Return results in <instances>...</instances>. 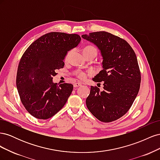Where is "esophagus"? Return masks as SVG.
<instances>
[{"label": "esophagus", "mask_w": 160, "mask_h": 160, "mask_svg": "<svg viewBox=\"0 0 160 160\" xmlns=\"http://www.w3.org/2000/svg\"><path fill=\"white\" fill-rule=\"evenodd\" d=\"M73 85H74V88H79V87L81 86L82 85H81V83H74Z\"/></svg>", "instance_id": "obj_1"}]
</instances>
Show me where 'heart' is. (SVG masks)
<instances>
[{
	"mask_svg": "<svg viewBox=\"0 0 160 160\" xmlns=\"http://www.w3.org/2000/svg\"><path fill=\"white\" fill-rule=\"evenodd\" d=\"M83 55L89 54V53H94V54H95L97 55V53H98V51H97V49L93 47H92V46H87L83 49ZM69 55H70V53H69V54L67 55V58H68ZM78 76H79V77L80 79H84L85 77V74L84 73V72H79Z\"/></svg>",
	"mask_w": 160,
	"mask_h": 160,
	"instance_id": "obj_1",
	"label": "heart"
}]
</instances>
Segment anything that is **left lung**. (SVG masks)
<instances>
[{
    "mask_svg": "<svg viewBox=\"0 0 160 160\" xmlns=\"http://www.w3.org/2000/svg\"><path fill=\"white\" fill-rule=\"evenodd\" d=\"M81 37L98 47L103 57V69L93 81H103L104 90L91 86L87 107L101 122L117 120L128 112L139 90L137 57L126 41L109 32H94Z\"/></svg>",
    "mask_w": 160,
    "mask_h": 160,
    "instance_id": "obj_1",
    "label": "left lung"
}]
</instances>
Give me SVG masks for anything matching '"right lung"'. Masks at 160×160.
Instances as JSON below:
<instances>
[{"label":"right lung","instance_id":"obj_1","mask_svg":"<svg viewBox=\"0 0 160 160\" xmlns=\"http://www.w3.org/2000/svg\"><path fill=\"white\" fill-rule=\"evenodd\" d=\"M76 34L52 32L41 36L28 47L19 62L17 88L24 107L33 117L47 119L66 103L73 85L53 83L56 70L63 68L69 51L81 42Z\"/></svg>","mask_w":160,"mask_h":160}]
</instances>
